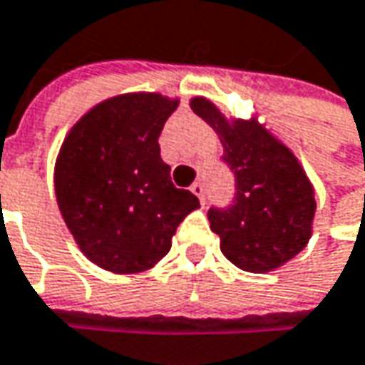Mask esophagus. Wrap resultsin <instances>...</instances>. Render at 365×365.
I'll use <instances>...</instances> for the list:
<instances>
[{"instance_id":"1","label":"esophagus","mask_w":365,"mask_h":365,"mask_svg":"<svg viewBox=\"0 0 365 365\" xmlns=\"http://www.w3.org/2000/svg\"><path fill=\"white\" fill-rule=\"evenodd\" d=\"M191 191L192 195L199 199V203H201V205H205V199H203V192H205L203 191V185H201V182H195V185L191 187Z\"/></svg>"}]
</instances>
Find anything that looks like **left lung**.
Instances as JSON below:
<instances>
[{"label": "left lung", "instance_id": "left-lung-1", "mask_svg": "<svg viewBox=\"0 0 365 365\" xmlns=\"http://www.w3.org/2000/svg\"><path fill=\"white\" fill-rule=\"evenodd\" d=\"M189 106L220 137L224 160L236 174L234 205L207 211L224 257L248 273L279 269L312 236L314 185L292 148L259 115L228 117L205 96H192Z\"/></svg>", "mask_w": 365, "mask_h": 365}]
</instances>
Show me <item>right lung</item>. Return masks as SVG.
<instances>
[{
	"instance_id": "1",
	"label": "right lung",
	"mask_w": 365,
	"mask_h": 365,
	"mask_svg": "<svg viewBox=\"0 0 365 365\" xmlns=\"http://www.w3.org/2000/svg\"><path fill=\"white\" fill-rule=\"evenodd\" d=\"M178 96L127 92L94 104L67 131L55 160V197L82 255L117 275L160 263L178 224L199 207L176 189L158 137Z\"/></svg>"
}]
</instances>
